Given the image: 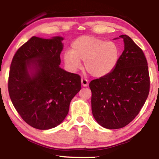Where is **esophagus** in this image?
<instances>
[{"label": "esophagus", "instance_id": "1", "mask_svg": "<svg viewBox=\"0 0 159 159\" xmlns=\"http://www.w3.org/2000/svg\"><path fill=\"white\" fill-rule=\"evenodd\" d=\"M81 83H82V85L83 87H87L88 85V80L84 79V78H82Z\"/></svg>", "mask_w": 159, "mask_h": 159}]
</instances>
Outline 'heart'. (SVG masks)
Here are the masks:
<instances>
[{"label":"heart","mask_w":159,"mask_h":159,"mask_svg":"<svg viewBox=\"0 0 159 159\" xmlns=\"http://www.w3.org/2000/svg\"><path fill=\"white\" fill-rule=\"evenodd\" d=\"M71 51L64 53L66 68L76 71L84 68L95 77H102L110 74L116 67L120 56V50L116 43L106 41L92 36H82L73 43Z\"/></svg>","instance_id":"heart-1"}]
</instances>
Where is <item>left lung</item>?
Instances as JSON below:
<instances>
[{"instance_id": "8db88e82", "label": "left lung", "mask_w": 159, "mask_h": 159, "mask_svg": "<svg viewBox=\"0 0 159 159\" xmlns=\"http://www.w3.org/2000/svg\"><path fill=\"white\" fill-rule=\"evenodd\" d=\"M125 50L110 74L90 82L93 116L106 129L122 128L139 114L149 94L147 60L142 50L126 34ZM117 38H114L116 40Z\"/></svg>"}]
</instances>
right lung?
Instances as JSON below:
<instances>
[{
    "label": "right lung",
    "mask_w": 159,
    "mask_h": 159,
    "mask_svg": "<svg viewBox=\"0 0 159 159\" xmlns=\"http://www.w3.org/2000/svg\"><path fill=\"white\" fill-rule=\"evenodd\" d=\"M63 40L60 36L32 37L18 49L11 64V100L23 120L36 129L59 125L81 89L80 76L59 66Z\"/></svg>",
    "instance_id": "obj_1"
}]
</instances>
